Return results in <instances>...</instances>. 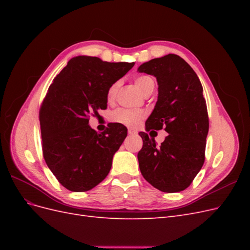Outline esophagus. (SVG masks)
Returning <instances> with one entry per match:
<instances>
[{
    "label": "esophagus",
    "mask_w": 250,
    "mask_h": 250,
    "mask_svg": "<svg viewBox=\"0 0 250 250\" xmlns=\"http://www.w3.org/2000/svg\"><path fill=\"white\" fill-rule=\"evenodd\" d=\"M128 134H129V135H135V134H138V132L135 131V130H133V129H128Z\"/></svg>",
    "instance_id": "1"
}]
</instances>
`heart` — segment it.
Masks as SVG:
<instances>
[{"label":"heart","instance_id":"heart-1","mask_svg":"<svg viewBox=\"0 0 250 250\" xmlns=\"http://www.w3.org/2000/svg\"><path fill=\"white\" fill-rule=\"evenodd\" d=\"M135 85L138 86L140 92L145 96L154 88V81L149 76H139L134 79ZM120 82L112 83L107 90V99L112 101L118 93ZM145 112L140 109H128L119 108L110 113V121L112 123H117L130 128H137L142 121L145 119Z\"/></svg>","mask_w":250,"mask_h":250}]
</instances>
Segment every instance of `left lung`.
Masks as SVG:
<instances>
[{"instance_id":"obj_1","label":"left lung","mask_w":250,"mask_h":250,"mask_svg":"<svg viewBox=\"0 0 250 250\" xmlns=\"http://www.w3.org/2000/svg\"><path fill=\"white\" fill-rule=\"evenodd\" d=\"M138 71L152 75L158 84L157 101L146 121V131L164 128L169 133L160 147L146 132L139 133L143 139L138 153L141 173L162 192L184 191L206 158L208 116L200 80L188 63L175 54L151 59Z\"/></svg>"}]
</instances>
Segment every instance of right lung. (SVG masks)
Wrapping results in <instances>:
<instances>
[{"label":"right lung","mask_w":250,"mask_h":250,"mask_svg":"<svg viewBox=\"0 0 250 250\" xmlns=\"http://www.w3.org/2000/svg\"><path fill=\"white\" fill-rule=\"evenodd\" d=\"M133 65L76 56L50 85L40 110L42 153L51 172L67 190H92L109 173L127 129L111 124L98 133L88 125V117L106 108L108 88Z\"/></svg>","instance_id":"1"}]
</instances>
